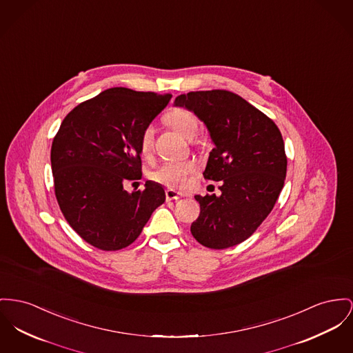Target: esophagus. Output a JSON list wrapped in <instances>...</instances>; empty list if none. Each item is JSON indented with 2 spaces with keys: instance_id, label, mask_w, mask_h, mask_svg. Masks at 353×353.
I'll return each instance as SVG.
<instances>
[{
  "instance_id": "1",
  "label": "esophagus",
  "mask_w": 353,
  "mask_h": 353,
  "mask_svg": "<svg viewBox=\"0 0 353 353\" xmlns=\"http://www.w3.org/2000/svg\"><path fill=\"white\" fill-rule=\"evenodd\" d=\"M181 196H182V194L175 191V190H165V199L167 201H176Z\"/></svg>"
}]
</instances>
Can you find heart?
<instances>
[{"instance_id":"heart-1","label":"heart","mask_w":353,"mask_h":353,"mask_svg":"<svg viewBox=\"0 0 353 353\" xmlns=\"http://www.w3.org/2000/svg\"><path fill=\"white\" fill-rule=\"evenodd\" d=\"M168 125H171L178 134H181L186 139H192L198 131L199 120L188 110L175 108L171 110L165 118ZM154 127L148 125L143 130L139 139V150L141 154L147 158L151 155L154 147ZM195 163L191 161H174L165 162L154 170L150 176L154 182L161 183L165 188H182L188 183V175L194 172Z\"/></svg>"}]
</instances>
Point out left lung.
Instances as JSON below:
<instances>
[{
    "label": "left lung",
    "instance_id": "8db88e82",
    "mask_svg": "<svg viewBox=\"0 0 353 353\" xmlns=\"http://www.w3.org/2000/svg\"><path fill=\"white\" fill-rule=\"evenodd\" d=\"M175 107L191 111L208 128L214 148L205 178L221 195H195L201 214L191 234L210 249H228L253 234L274 208L286 176L281 132L273 120L229 91L181 94Z\"/></svg>",
    "mask_w": 353,
    "mask_h": 353
}]
</instances>
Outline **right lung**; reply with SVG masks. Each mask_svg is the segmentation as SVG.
<instances>
[{
	"instance_id": "obj_1",
	"label": "right lung",
	"mask_w": 353,
	"mask_h": 353,
	"mask_svg": "<svg viewBox=\"0 0 353 353\" xmlns=\"http://www.w3.org/2000/svg\"><path fill=\"white\" fill-rule=\"evenodd\" d=\"M171 94L117 87L73 108L56 134L50 165L59 206L72 229L94 248L112 252L131 245L165 201L161 183L143 191L124 183L141 178V132Z\"/></svg>"
}]
</instances>
